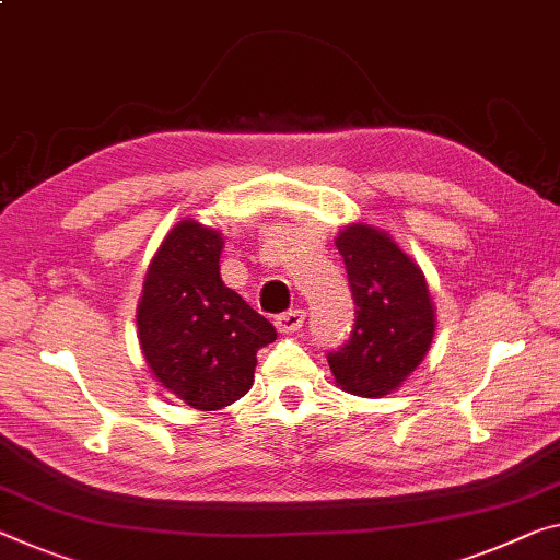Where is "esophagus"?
Here are the masks:
<instances>
[{
    "label": "esophagus",
    "mask_w": 560,
    "mask_h": 560,
    "mask_svg": "<svg viewBox=\"0 0 560 560\" xmlns=\"http://www.w3.org/2000/svg\"><path fill=\"white\" fill-rule=\"evenodd\" d=\"M305 323V310H290V313H282L275 317V328L282 335H292L303 328Z\"/></svg>",
    "instance_id": "1"
}]
</instances>
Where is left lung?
Returning a JSON list of instances; mask_svg holds the SVG:
<instances>
[{"instance_id":"left-lung-1","label":"left lung","mask_w":560,"mask_h":560,"mask_svg":"<svg viewBox=\"0 0 560 560\" xmlns=\"http://www.w3.org/2000/svg\"><path fill=\"white\" fill-rule=\"evenodd\" d=\"M346 260L355 328L346 348L328 352L335 383L360 398L398 390L428 355L435 305L420 265L388 232L350 222L335 237Z\"/></svg>"}]
</instances>
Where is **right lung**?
Listing matches in <instances>:
<instances>
[{
  "label": "right lung",
  "instance_id": "obj_1",
  "mask_svg": "<svg viewBox=\"0 0 560 560\" xmlns=\"http://www.w3.org/2000/svg\"><path fill=\"white\" fill-rule=\"evenodd\" d=\"M220 230L179 220L154 253L137 303L150 373L195 410H220L253 388L257 350L278 332L220 278Z\"/></svg>",
  "mask_w": 560,
  "mask_h": 560
}]
</instances>
